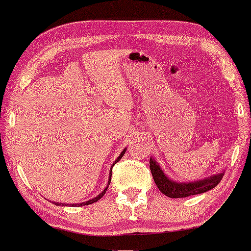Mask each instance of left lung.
Returning a JSON list of instances; mask_svg holds the SVG:
<instances>
[{"label":"left lung","mask_w":251,"mask_h":251,"mask_svg":"<svg viewBox=\"0 0 251 251\" xmlns=\"http://www.w3.org/2000/svg\"><path fill=\"white\" fill-rule=\"evenodd\" d=\"M150 169L152 173L153 179L155 181L156 186L159 187L161 193L167 195V197L177 199V198H186L190 195L201 194L204 192L210 191L219 184L224 174L219 173L214 176L208 177L207 179L192 181V183H178V181L171 180L166 176L159 164L155 160L150 159Z\"/></svg>","instance_id":"8db88e82"}]
</instances>
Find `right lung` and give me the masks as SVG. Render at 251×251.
Segmentation results:
<instances>
[{"instance_id": "add662e5", "label": "right lung", "mask_w": 251, "mask_h": 251, "mask_svg": "<svg viewBox=\"0 0 251 251\" xmlns=\"http://www.w3.org/2000/svg\"><path fill=\"white\" fill-rule=\"evenodd\" d=\"M126 150H125V151H122V153H121V154H120V155H119V157H118V159H116V160H115V162H114V164H115L116 162H119V161H120V160H121V157L123 156V154H125V153H126ZM114 164H113V166H114ZM111 176H112V170H111V174H109V179H108V184H107V187H106V188H105V190H104V191H102V192H101V193L98 195V197H96V198H94V199H91V200H89V201H87V202H82V203H77V204H72V205H77V207H82V205H88V204H91V203H94V202H97L98 200H100V199H101L102 197H104V194L106 193V191H107V188H108V185H109V183H111V179H112V178H111ZM53 203H54V204H56V205H60V203H59V202H53ZM61 205H66V204H65V203H61Z\"/></svg>"}]
</instances>
